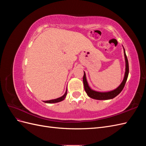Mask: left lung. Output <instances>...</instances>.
<instances>
[{
  "mask_svg": "<svg viewBox=\"0 0 146 146\" xmlns=\"http://www.w3.org/2000/svg\"><path fill=\"white\" fill-rule=\"evenodd\" d=\"M124 50V56H125V76L124 78H123V80L122 82L119 86H118L116 90H114L111 91H109V92H98V91H95L94 90H91L90 88V86H88V82L86 81V75L85 72H84V75L83 77V85H84V88H85V90L86 92L87 95L90 97V98L96 99V100H108V99H113L114 98H115L116 96H117L120 92L122 91L123 87H124L126 81L127 80L128 76H129V61H128V59L127 55L125 54V49Z\"/></svg>",
  "mask_w": 146,
  "mask_h": 146,
  "instance_id": "1",
  "label": "left lung"
}]
</instances>
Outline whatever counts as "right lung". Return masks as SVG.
<instances>
[{
	"mask_svg": "<svg viewBox=\"0 0 146 146\" xmlns=\"http://www.w3.org/2000/svg\"><path fill=\"white\" fill-rule=\"evenodd\" d=\"M66 94H67V90H66V92H65V94H64L63 96H61V98H59L56 99H54V100H50L43 101V102H44L47 103V104H52V103H57V102H59L62 101V100H63L65 99L66 96Z\"/></svg>",
	"mask_w": 146,
	"mask_h": 146,
	"instance_id": "obj_1",
	"label": "right lung"
}]
</instances>
